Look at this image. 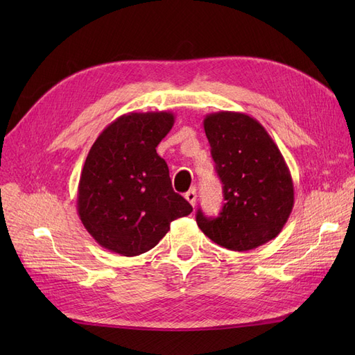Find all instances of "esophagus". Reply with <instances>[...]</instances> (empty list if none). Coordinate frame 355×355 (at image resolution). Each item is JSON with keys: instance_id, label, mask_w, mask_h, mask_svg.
I'll list each match as a JSON object with an SVG mask.
<instances>
[{"instance_id": "1", "label": "esophagus", "mask_w": 355, "mask_h": 355, "mask_svg": "<svg viewBox=\"0 0 355 355\" xmlns=\"http://www.w3.org/2000/svg\"><path fill=\"white\" fill-rule=\"evenodd\" d=\"M185 198L188 200V202L191 204V206L194 207L196 206V200H197V191H196V188H191L185 194Z\"/></svg>"}]
</instances>
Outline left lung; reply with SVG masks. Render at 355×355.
Returning <instances> with one entry per match:
<instances>
[{
	"label": "left lung",
	"mask_w": 355,
	"mask_h": 355,
	"mask_svg": "<svg viewBox=\"0 0 355 355\" xmlns=\"http://www.w3.org/2000/svg\"><path fill=\"white\" fill-rule=\"evenodd\" d=\"M204 132L222 182L218 218L197 211L200 230L234 252L256 249L282 232L295 204L293 180L280 149L254 118L220 111L204 118Z\"/></svg>",
	"instance_id": "obj_1"
}]
</instances>
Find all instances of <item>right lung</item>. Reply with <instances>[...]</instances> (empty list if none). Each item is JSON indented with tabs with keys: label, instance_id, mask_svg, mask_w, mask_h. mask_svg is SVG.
<instances>
[{
	"label": "right lung",
	"instance_id": "add662e5",
	"mask_svg": "<svg viewBox=\"0 0 355 355\" xmlns=\"http://www.w3.org/2000/svg\"><path fill=\"white\" fill-rule=\"evenodd\" d=\"M175 124L171 112H128L96 139L81 170L77 210L92 237L121 256L158 244L191 204L171 188L157 146Z\"/></svg>",
	"mask_w": 355,
	"mask_h": 355
}]
</instances>
